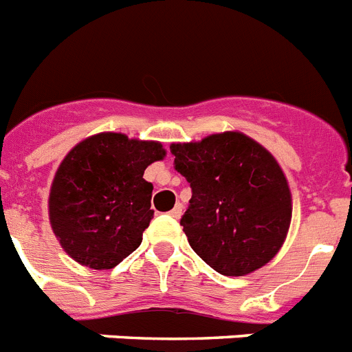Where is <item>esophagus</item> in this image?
<instances>
[{
    "mask_svg": "<svg viewBox=\"0 0 352 352\" xmlns=\"http://www.w3.org/2000/svg\"><path fill=\"white\" fill-rule=\"evenodd\" d=\"M182 210H183L182 203H176V206H174V208L170 210L169 215H170V217H174V219H178L179 215H182Z\"/></svg>",
    "mask_w": 352,
    "mask_h": 352,
    "instance_id": "esophagus-1",
    "label": "esophagus"
}]
</instances>
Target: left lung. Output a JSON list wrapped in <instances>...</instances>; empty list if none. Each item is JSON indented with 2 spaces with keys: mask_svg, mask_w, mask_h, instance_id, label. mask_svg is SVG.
<instances>
[{
  "mask_svg": "<svg viewBox=\"0 0 352 352\" xmlns=\"http://www.w3.org/2000/svg\"><path fill=\"white\" fill-rule=\"evenodd\" d=\"M174 169L192 188L179 224L213 270L245 276L269 263L287 239L292 194L276 158L240 131L170 144Z\"/></svg>",
  "mask_w": 352,
  "mask_h": 352,
  "instance_id": "1",
  "label": "left lung"
}]
</instances>
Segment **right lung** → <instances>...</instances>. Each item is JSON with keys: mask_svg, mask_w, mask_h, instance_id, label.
<instances>
[{"mask_svg": "<svg viewBox=\"0 0 352 352\" xmlns=\"http://www.w3.org/2000/svg\"><path fill=\"white\" fill-rule=\"evenodd\" d=\"M164 156L160 142L112 131L92 135L67 153L47 205L53 233L74 262L113 269L139 248L155 213L144 170Z\"/></svg>", "mask_w": 352, "mask_h": 352, "instance_id": "add662e5", "label": "right lung"}]
</instances>
